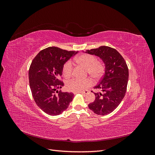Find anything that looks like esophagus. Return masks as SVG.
<instances>
[{
  "label": "esophagus",
  "mask_w": 155,
  "mask_h": 155,
  "mask_svg": "<svg viewBox=\"0 0 155 155\" xmlns=\"http://www.w3.org/2000/svg\"><path fill=\"white\" fill-rule=\"evenodd\" d=\"M76 93H80L82 94H87L88 93V91H81V92H76Z\"/></svg>",
  "instance_id": "1"
}]
</instances>
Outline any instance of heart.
Here are the masks:
<instances>
[{
    "label": "heart",
    "mask_w": 155,
    "mask_h": 155,
    "mask_svg": "<svg viewBox=\"0 0 155 155\" xmlns=\"http://www.w3.org/2000/svg\"><path fill=\"white\" fill-rule=\"evenodd\" d=\"M75 61L87 68L88 74L94 79H97L101 77L104 72V65L102 63L97 61L94 55L83 54L75 58ZM73 66L70 61L65 63L63 67L62 72L64 78H68L72 76ZM92 85L91 80L88 79H72L67 83V88L68 91L72 92H81L84 89Z\"/></svg>",
    "instance_id": "obj_1"
}]
</instances>
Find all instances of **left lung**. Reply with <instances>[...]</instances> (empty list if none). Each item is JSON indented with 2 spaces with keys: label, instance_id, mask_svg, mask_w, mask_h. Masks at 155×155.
I'll return each instance as SVG.
<instances>
[{
  "label": "left lung",
  "instance_id": "left-lung-1",
  "mask_svg": "<svg viewBox=\"0 0 155 155\" xmlns=\"http://www.w3.org/2000/svg\"><path fill=\"white\" fill-rule=\"evenodd\" d=\"M86 53L100 58L105 64V74L94 88L96 99L88 104L95 114L104 116L115 110L125 95L129 79V69L124 58L116 49L101 46L98 48L87 50Z\"/></svg>",
  "mask_w": 155,
  "mask_h": 155
}]
</instances>
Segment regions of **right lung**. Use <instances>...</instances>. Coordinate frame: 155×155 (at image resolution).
Instances as JSON below:
<instances>
[{"label": "right lung", "mask_w": 155, "mask_h": 155, "mask_svg": "<svg viewBox=\"0 0 155 155\" xmlns=\"http://www.w3.org/2000/svg\"><path fill=\"white\" fill-rule=\"evenodd\" d=\"M78 51H67L55 46L40 51L33 59L28 77L32 96L45 113L57 116L66 110L73 100L72 92H62L61 80L64 64Z\"/></svg>", "instance_id": "right-lung-1"}]
</instances>
